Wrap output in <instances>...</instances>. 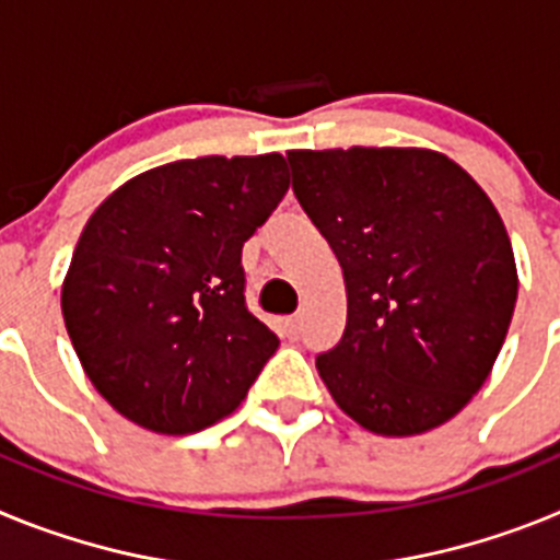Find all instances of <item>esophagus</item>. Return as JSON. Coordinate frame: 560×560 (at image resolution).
I'll use <instances>...</instances> for the list:
<instances>
[{
  "label": "esophagus",
  "mask_w": 560,
  "mask_h": 560,
  "mask_svg": "<svg viewBox=\"0 0 560 560\" xmlns=\"http://www.w3.org/2000/svg\"><path fill=\"white\" fill-rule=\"evenodd\" d=\"M283 330L289 339H296V336H300V330H303V319H300V316H285Z\"/></svg>",
  "instance_id": "1"
}]
</instances>
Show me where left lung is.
I'll return each instance as SVG.
<instances>
[{"label":"left lung","mask_w":560,"mask_h":560,"mask_svg":"<svg viewBox=\"0 0 560 560\" xmlns=\"http://www.w3.org/2000/svg\"><path fill=\"white\" fill-rule=\"evenodd\" d=\"M289 165L348 289L345 334L316 355L328 393L384 438L452 420L491 375L516 308L493 201L427 148L289 151Z\"/></svg>","instance_id":"1"}]
</instances>
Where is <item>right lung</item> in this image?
I'll list each match as a JSON object with an SVG mask.
<instances>
[{
	"label": "right lung",
	"mask_w": 560,
	"mask_h": 560,
	"mask_svg": "<svg viewBox=\"0 0 560 560\" xmlns=\"http://www.w3.org/2000/svg\"><path fill=\"white\" fill-rule=\"evenodd\" d=\"M285 190L280 153L201 156L133 176L92 212L61 311L122 418L190 434L246 398L280 339L246 308L241 252Z\"/></svg>",
	"instance_id": "add662e5"
}]
</instances>
